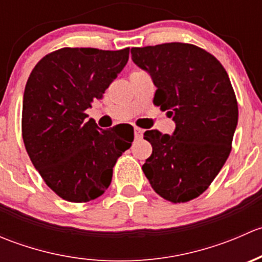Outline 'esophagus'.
I'll list each match as a JSON object with an SVG mask.
<instances>
[{
  "instance_id": "esophagus-1",
  "label": "esophagus",
  "mask_w": 262,
  "mask_h": 262,
  "mask_svg": "<svg viewBox=\"0 0 262 262\" xmlns=\"http://www.w3.org/2000/svg\"><path fill=\"white\" fill-rule=\"evenodd\" d=\"M134 137H136V139H141L142 137H143V129L136 126V128H134Z\"/></svg>"
}]
</instances>
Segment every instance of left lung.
I'll list each match as a JSON object with an SVG mask.
<instances>
[{"label":"left lung","instance_id":"obj_1","mask_svg":"<svg viewBox=\"0 0 262 262\" xmlns=\"http://www.w3.org/2000/svg\"><path fill=\"white\" fill-rule=\"evenodd\" d=\"M130 53L157 87L153 104L176 123L172 136L157 129L144 133L152 155L142 170L163 199L190 202L209 187L231 153L238 105L228 73L194 44L165 43Z\"/></svg>","mask_w":262,"mask_h":262}]
</instances>
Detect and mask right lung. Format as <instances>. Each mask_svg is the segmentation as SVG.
<instances>
[{
    "label": "right lung",
    "mask_w": 262,
    "mask_h": 262,
    "mask_svg": "<svg viewBox=\"0 0 262 262\" xmlns=\"http://www.w3.org/2000/svg\"><path fill=\"white\" fill-rule=\"evenodd\" d=\"M129 59V48H60L29 76L21 132L43 180L62 199L87 203L109 187L113 167L134 139L133 126L100 129L86 110L100 100Z\"/></svg>",
    "instance_id": "1"
}]
</instances>
